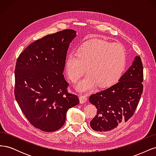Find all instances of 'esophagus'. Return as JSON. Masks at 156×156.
Instances as JSON below:
<instances>
[{"label": "esophagus", "instance_id": "obj_1", "mask_svg": "<svg viewBox=\"0 0 156 156\" xmlns=\"http://www.w3.org/2000/svg\"><path fill=\"white\" fill-rule=\"evenodd\" d=\"M79 101L81 103H84L87 101V97L85 95H83V94H81L79 96Z\"/></svg>", "mask_w": 156, "mask_h": 156}]
</instances>
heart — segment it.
<instances>
[{"mask_svg": "<svg viewBox=\"0 0 156 156\" xmlns=\"http://www.w3.org/2000/svg\"><path fill=\"white\" fill-rule=\"evenodd\" d=\"M126 64L125 49L120 44L101 40L88 41L76 52H72L66 68L71 81L75 83L85 72L88 75L77 86L79 91H87L96 84L106 87L115 83L123 73Z\"/></svg>", "mask_w": 156, "mask_h": 156, "instance_id": "1", "label": "heart"}]
</instances>
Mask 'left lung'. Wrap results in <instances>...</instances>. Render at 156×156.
<instances>
[{
    "instance_id": "obj_1",
    "label": "left lung",
    "mask_w": 156,
    "mask_h": 156,
    "mask_svg": "<svg viewBox=\"0 0 156 156\" xmlns=\"http://www.w3.org/2000/svg\"><path fill=\"white\" fill-rule=\"evenodd\" d=\"M143 63L136 56L119 82L92 94L89 101L97 108L96 115L90 123L92 128L108 131L128 121L134 115L143 92Z\"/></svg>"
}]
</instances>
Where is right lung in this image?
<instances>
[{
	"label": "right lung",
	"instance_id": "add662e5",
	"mask_svg": "<svg viewBox=\"0 0 156 156\" xmlns=\"http://www.w3.org/2000/svg\"><path fill=\"white\" fill-rule=\"evenodd\" d=\"M76 32L66 29L30 44L19 56L15 69L16 100L30 123L41 131H55L66 112L79 103L68 91L63 75L69 44Z\"/></svg>",
	"mask_w": 156,
	"mask_h": 156
}]
</instances>
